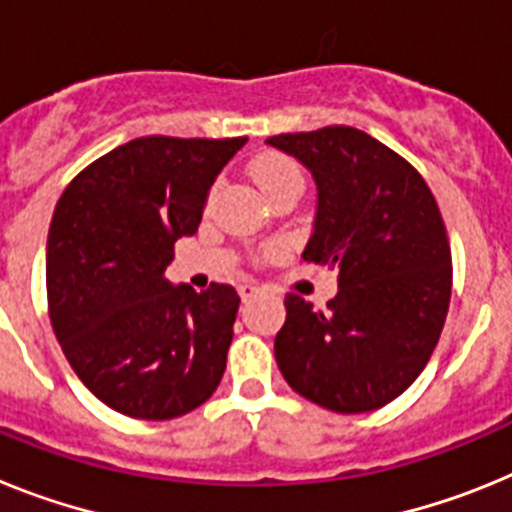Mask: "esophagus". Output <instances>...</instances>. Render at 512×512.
Here are the masks:
<instances>
[{
	"mask_svg": "<svg viewBox=\"0 0 512 512\" xmlns=\"http://www.w3.org/2000/svg\"><path fill=\"white\" fill-rule=\"evenodd\" d=\"M261 292V287L256 282H241L238 284V295H241V300H251V297H256Z\"/></svg>",
	"mask_w": 512,
	"mask_h": 512,
	"instance_id": "1",
	"label": "esophagus"
}]
</instances>
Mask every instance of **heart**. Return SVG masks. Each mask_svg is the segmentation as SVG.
Segmentation results:
<instances>
[{"mask_svg":"<svg viewBox=\"0 0 512 512\" xmlns=\"http://www.w3.org/2000/svg\"><path fill=\"white\" fill-rule=\"evenodd\" d=\"M253 179L264 189V194H277L284 189H300L305 187V176H302L300 164L295 158L284 156V153H266V156L253 161ZM215 192V189H212Z\"/></svg>","mask_w":512,"mask_h":512,"instance_id":"b5f03b06","label":"heart"}]
</instances>
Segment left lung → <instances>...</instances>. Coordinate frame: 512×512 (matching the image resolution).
Here are the masks:
<instances>
[{
	"instance_id": "left-lung-1",
	"label": "left lung",
	"mask_w": 512,
	"mask_h": 512,
	"mask_svg": "<svg viewBox=\"0 0 512 512\" xmlns=\"http://www.w3.org/2000/svg\"><path fill=\"white\" fill-rule=\"evenodd\" d=\"M318 184L315 233L302 259L338 271L325 310L289 292L274 341L279 372L333 413L377 410L418 379L451 300V246L436 197L410 161L346 125L282 133Z\"/></svg>"
}]
</instances>
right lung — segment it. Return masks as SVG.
I'll return each instance as SVG.
<instances>
[{"label":"right lung","mask_w":512,"mask_h":512,"mask_svg":"<svg viewBox=\"0 0 512 512\" xmlns=\"http://www.w3.org/2000/svg\"><path fill=\"white\" fill-rule=\"evenodd\" d=\"M243 143L135 138L63 189L45 253L48 315L76 377L117 413L179 418L223 379L241 297L230 284L174 287L166 266Z\"/></svg>","instance_id":"right-lung-1"}]
</instances>
